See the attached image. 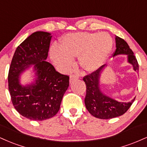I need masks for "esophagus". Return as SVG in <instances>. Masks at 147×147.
Returning a JSON list of instances; mask_svg holds the SVG:
<instances>
[{"mask_svg":"<svg viewBox=\"0 0 147 147\" xmlns=\"http://www.w3.org/2000/svg\"><path fill=\"white\" fill-rule=\"evenodd\" d=\"M78 79V77H77V75H72L70 77V82H72V81L76 80V79Z\"/></svg>","mask_w":147,"mask_h":147,"instance_id":"1","label":"esophagus"}]
</instances>
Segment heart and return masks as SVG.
Here are the masks:
<instances>
[{"label": "heart", "instance_id": "heart-1", "mask_svg": "<svg viewBox=\"0 0 147 147\" xmlns=\"http://www.w3.org/2000/svg\"><path fill=\"white\" fill-rule=\"evenodd\" d=\"M113 46L112 38L106 32L68 34L62 38L61 47L52 45L50 56L60 71L68 72L78 57L79 66L88 72L98 70L105 63Z\"/></svg>", "mask_w": 147, "mask_h": 147}]
</instances>
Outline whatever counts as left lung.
Segmentation results:
<instances>
[{
  "label": "left lung",
  "instance_id": "obj_1",
  "mask_svg": "<svg viewBox=\"0 0 147 147\" xmlns=\"http://www.w3.org/2000/svg\"><path fill=\"white\" fill-rule=\"evenodd\" d=\"M116 50L113 57L118 55H126L127 62L133 66L134 71L138 72L139 65L133 52L124 39L115 36ZM107 65L84 77L83 80L86 86V95L85 105L88 112L94 117L99 119H111L119 117L125 113L134 102V97L131 102H118L112 97L106 95L100 88L101 74Z\"/></svg>",
  "mask_w": 147,
  "mask_h": 147
}]
</instances>
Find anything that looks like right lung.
Listing matches in <instances>:
<instances>
[{
	"label": "right lung",
	"instance_id": "add662e5",
	"mask_svg": "<svg viewBox=\"0 0 147 147\" xmlns=\"http://www.w3.org/2000/svg\"><path fill=\"white\" fill-rule=\"evenodd\" d=\"M52 37L46 32L32 34L17 47L9 67L8 86L11 102L22 116L32 120L55 116L69 86L68 76L56 71L45 61ZM30 67L35 74L33 82L23 85L21 75Z\"/></svg>",
	"mask_w": 147,
	"mask_h": 147
}]
</instances>
